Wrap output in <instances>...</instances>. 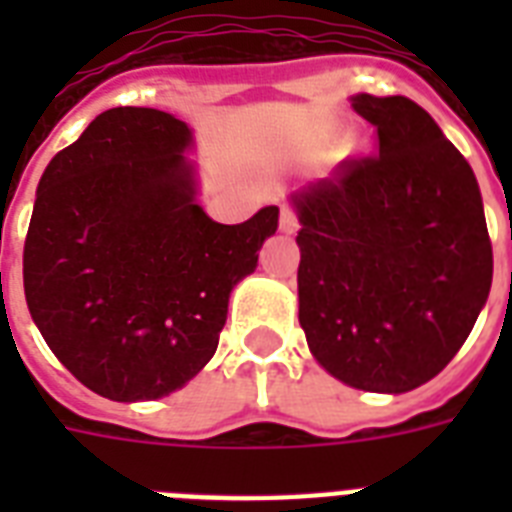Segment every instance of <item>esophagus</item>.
I'll return each instance as SVG.
<instances>
[{
  "label": "esophagus",
  "mask_w": 512,
  "mask_h": 512,
  "mask_svg": "<svg viewBox=\"0 0 512 512\" xmlns=\"http://www.w3.org/2000/svg\"><path fill=\"white\" fill-rule=\"evenodd\" d=\"M279 228L284 233H295L297 231V215L292 207H281V217H279Z\"/></svg>",
  "instance_id": "esophagus-1"
}]
</instances>
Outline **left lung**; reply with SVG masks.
I'll list each match as a JSON object with an SVG mask.
<instances>
[{
  "label": "left lung",
  "instance_id": "left-lung-1",
  "mask_svg": "<svg viewBox=\"0 0 512 512\" xmlns=\"http://www.w3.org/2000/svg\"><path fill=\"white\" fill-rule=\"evenodd\" d=\"M380 154L289 196L300 220V327L332 377L369 393L433 380L492 289L484 201L465 156L404 95L350 98Z\"/></svg>",
  "mask_w": 512,
  "mask_h": 512
}]
</instances>
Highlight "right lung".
I'll use <instances>...</instances> for the list:
<instances>
[{
  "label": "right lung",
  "instance_id": "obj_1",
  "mask_svg": "<svg viewBox=\"0 0 512 512\" xmlns=\"http://www.w3.org/2000/svg\"><path fill=\"white\" fill-rule=\"evenodd\" d=\"M191 146L167 111L108 108L36 188L28 311L60 364L111 401L170 396L207 366L233 287L279 228V207L215 223L196 201Z\"/></svg>",
  "mask_w": 512,
  "mask_h": 512
}]
</instances>
